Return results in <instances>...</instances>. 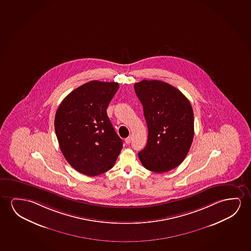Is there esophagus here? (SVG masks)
Instances as JSON below:
<instances>
[{"label":"esophagus","instance_id":"obj_1","mask_svg":"<svg viewBox=\"0 0 251 251\" xmlns=\"http://www.w3.org/2000/svg\"><path fill=\"white\" fill-rule=\"evenodd\" d=\"M131 141H132V136H128L127 138L125 139V142L127 143V144H129L130 143Z\"/></svg>","mask_w":251,"mask_h":251}]
</instances>
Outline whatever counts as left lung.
<instances>
[{
  "instance_id": "obj_1",
  "label": "left lung",
  "mask_w": 251,
  "mask_h": 251,
  "mask_svg": "<svg viewBox=\"0 0 251 251\" xmlns=\"http://www.w3.org/2000/svg\"><path fill=\"white\" fill-rule=\"evenodd\" d=\"M134 88L149 129L148 142L139 152V159L150 171H170L185 160L193 142L192 105L178 89L162 81L144 79Z\"/></svg>"
}]
</instances>
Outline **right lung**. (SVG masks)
I'll return each instance as SVG.
<instances>
[{"label":"right lung","mask_w":251,"mask_h":251,"mask_svg":"<svg viewBox=\"0 0 251 251\" xmlns=\"http://www.w3.org/2000/svg\"><path fill=\"white\" fill-rule=\"evenodd\" d=\"M119 88L115 82L90 81L66 96L55 115V133L68 163L87 176L112 168L123 149L107 115Z\"/></svg>","instance_id":"add662e5"}]
</instances>
